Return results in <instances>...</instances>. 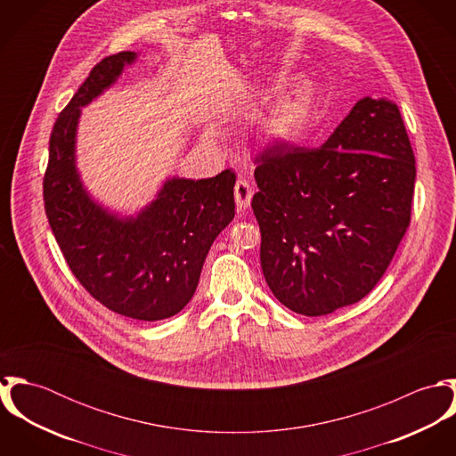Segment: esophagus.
<instances>
[{
    "instance_id": "34e87169",
    "label": "esophagus",
    "mask_w": 456,
    "mask_h": 456,
    "mask_svg": "<svg viewBox=\"0 0 456 456\" xmlns=\"http://www.w3.org/2000/svg\"><path fill=\"white\" fill-rule=\"evenodd\" d=\"M253 188L249 184V181L246 179H239L237 184H235V201L240 208H248L251 205V200H253Z\"/></svg>"
}]
</instances>
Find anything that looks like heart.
<instances>
[{
  "mask_svg": "<svg viewBox=\"0 0 456 456\" xmlns=\"http://www.w3.org/2000/svg\"><path fill=\"white\" fill-rule=\"evenodd\" d=\"M318 102L313 82H297L263 119V138L270 142H289L298 138L309 126Z\"/></svg>",
  "mask_w": 456,
  "mask_h": 456,
  "instance_id": "obj_1",
  "label": "heart"
}]
</instances>
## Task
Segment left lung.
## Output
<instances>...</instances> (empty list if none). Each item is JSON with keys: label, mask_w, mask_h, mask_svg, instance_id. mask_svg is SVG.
Here are the masks:
<instances>
[{"label": "left lung", "mask_w": 456, "mask_h": 456, "mask_svg": "<svg viewBox=\"0 0 456 456\" xmlns=\"http://www.w3.org/2000/svg\"><path fill=\"white\" fill-rule=\"evenodd\" d=\"M255 163L273 297L325 316L370 293L411 223L416 161L398 107L365 96L322 147L270 149Z\"/></svg>", "instance_id": "1"}]
</instances>
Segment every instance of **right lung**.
<instances>
[{"mask_svg":"<svg viewBox=\"0 0 456 456\" xmlns=\"http://www.w3.org/2000/svg\"><path fill=\"white\" fill-rule=\"evenodd\" d=\"M134 58L125 51L102 60L58 116L44 201L66 263L87 293L121 316L159 322L193 298L214 239L235 216V174L168 179L136 217H119L93 201L75 167L80 107L110 87Z\"/></svg>","mask_w":456,"mask_h":456,"instance_id":"obj_1","label":"right lung"}]
</instances>
